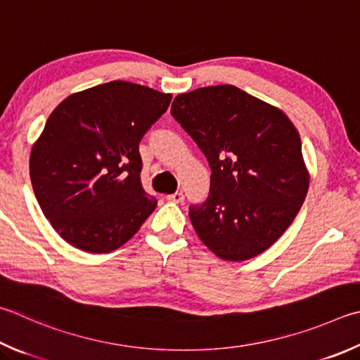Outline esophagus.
Segmentation results:
<instances>
[{"label": "esophagus", "mask_w": 360, "mask_h": 360, "mask_svg": "<svg viewBox=\"0 0 360 360\" xmlns=\"http://www.w3.org/2000/svg\"><path fill=\"white\" fill-rule=\"evenodd\" d=\"M167 200L168 201H173V202H182V201H184V193H182V192H174L172 195H168Z\"/></svg>", "instance_id": "1"}]
</instances>
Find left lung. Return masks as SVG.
<instances>
[{"instance_id":"8db88e82","label":"left lung","mask_w":360,"mask_h":360,"mask_svg":"<svg viewBox=\"0 0 360 360\" xmlns=\"http://www.w3.org/2000/svg\"><path fill=\"white\" fill-rule=\"evenodd\" d=\"M172 116L211 167L206 201L188 207L198 238L228 261L267 250L309 191L302 143L288 116L233 84L176 96Z\"/></svg>"}]
</instances>
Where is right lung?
Masks as SVG:
<instances>
[{
	"label": "right lung",
	"mask_w": 360,
	"mask_h": 360,
	"mask_svg": "<svg viewBox=\"0 0 360 360\" xmlns=\"http://www.w3.org/2000/svg\"><path fill=\"white\" fill-rule=\"evenodd\" d=\"M172 94L115 80L64 99L31 149L32 191L45 219L80 250L126 244L158 206L145 192L140 141Z\"/></svg>",
	"instance_id": "obj_1"
}]
</instances>
